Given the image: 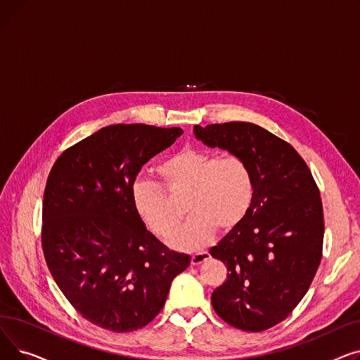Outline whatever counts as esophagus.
<instances>
[{
  "label": "esophagus",
  "instance_id": "esophagus-1",
  "mask_svg": "<svg viewBox=\"0 0 360 360\" xmlns=\"http://www.w3.org/2000/svg\"><path fill=\"white\" fill-rule=\"evenodd\" d=\"M210 258V254L207 252V251H201V252H197V254H194L193 257H191V264L193 266H200L201 262H204L205 259H209Z\"/></svg>",
  "mask_w": 360,
  "mask_h": 360
}]
</instances>
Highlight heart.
<instances>
[{
  "mask_svg": "<svg viewBox=\"0 0 360 360\" xmlns=\"http://www.w3.org/2000/svg\"><path fill=\"white\" fill-rule=\"evenodd\" d=\"M158 174L167 193L186 191L185 212L190 217L170 239V247L178 251H197L217 228H235L254 200L251 167L236 155L217 158L212 151L185 147L163 160ZM166 191L147 179H137L131 186L136 213L159 238H169L179 221Z\"/></svg>",
  "mask_w": 360,
  "mask_h": 360,
  "instance_id": "1",
  "label": "heart"
}]
</instances>
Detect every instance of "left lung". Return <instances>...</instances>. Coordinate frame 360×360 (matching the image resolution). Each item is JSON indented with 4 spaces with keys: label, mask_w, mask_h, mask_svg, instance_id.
Wrapping results in <instances>:
<instances>
[{
    "label": "left lung",
    "mask_w": 360,
    "mask_h": 360,
    "mask_svg": "<svg viewBox=\"0 0 360 360\" xmlns=\"http://www.w3.org/2000/svg\"><path fill=\"white\" fill-rule=\"evenodd\" d=\"M194 134L247 160L255 188L248 213L210 250L229 271L212 305L239 330L271 328L305 296L323 257L319 190L297 151L259 125H195Z\"/></svg>",
    "instance_id": "1"
}]
</instances>
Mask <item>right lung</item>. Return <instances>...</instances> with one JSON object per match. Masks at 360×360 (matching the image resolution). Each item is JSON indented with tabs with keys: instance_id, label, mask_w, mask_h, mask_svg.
Returning a JSON list of instances; mask_svg holds the SVG:
<instances>
[{
	"instance_id": "1",
	"label": "right lung",
	"mask_w": 360,
	"mask_h": 360,
	"mask_svg": "<svg viewBox=\"0 0 360 360\" xmlns=\"http://www.w3.org/2000/svg\"><path fill=\"white\" fill-rule=\"evenodd\" d=\"M182 129L109 125L67 148L44 194L42 248L64 296L91 324L115 333L147 326L190 255L169 251L131 201L143 165Z\"/></svg>"
}]
</instances>
